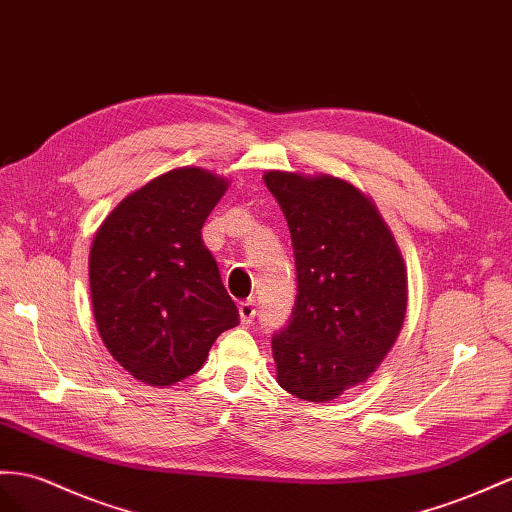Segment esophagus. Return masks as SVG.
<instances>
[{
	"label": "esophagus",
	"instance_id": "esophagus-1",
	"mask_svg": "<svg viewBox=\"0 0 512 512\" xmlns=\"http://www.w3.org/2000/svg\"><path fill=\"white\" fill-rule=\"evenodd\" d=\"M255 316H257L255 300H246V303L240 305V320H242V324H253Z\"/></svg>",
	"mask_w": 512,
	"mask_h": 512
}]
</instances>
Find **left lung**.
Returning a JSON list of instances; mask_svg holds the SVG:
<instances>
[{
  "label": "left lung",
  "instance_id": "8db88e82",
  "mask_svg": "<svg viewBox=\"0 0 512 512\" xmlns=\"http://www.w3.org/2000/svg\"><path fill=\"white\" fill-rule=\"evenodd\" d=\"M292 233L298 296L272 337L277 383L331 402L368 381L402 331L409 279L393 233L368 194L333 175L266 170Z\"/></svg>",
  "mask_w": 512,
  "mask_h": 512
}]
</instances>
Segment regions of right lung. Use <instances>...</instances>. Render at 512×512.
I'll return each instance as SVG.
<instances>
[{
  "label": "right lung",
  "instance_id": "1",
  "mask_svg": "<svg viewBox=\"0 0 512 512\" xmlns=\"http://www.w3.org/2000/svg\"><path fill=\"white\" fill-rule=\"evenodd\" d=\"M227 188V177L205 168H173L127 194L95 233L88 277L97 331L144 385L199 372L216 337L240 324L201 240Z\"/></svg>",
  "mask_w": 512,
  "mask_h": 512
}]
</instances>
